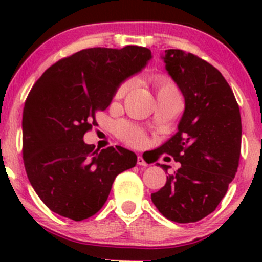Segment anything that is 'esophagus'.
Segmentation results:
<instances>
[{"label": "esophagus", "instance_id": "34e87169", "mask_svg": "<svg viewBox=\"0 0 262 262\" xmlns=\"http://www.w3.org/2000/svg\"><path fill=\"white\" fill-rule=\"evenodd\" d=\"M137 162H138V165H139V166H148V164H146L145 162V160H144L143 158H141V156H138V159H137Z\"/></svg>", "mask_w": 262, "mask_h": 262}]
</instances>
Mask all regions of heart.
<instances>
[{"instance_id":"obj_1","label":"heart","mask_w":262,"mask_h":262,"mask_svg":"<svg viewBox=\"0 0 262 262\" xmlns=\"http://www.w3.org/2000/svg\"><path fill=\"white\" fill-rule=\"evenodd\" d=\"M133 86V82L130 80L123 82L121 86L117 89L116 97L121 98L127 93L130 87ZM155 86H156V95H161V93H173V95H179L175 85L165 76H158L155 77ZM121 135L128 141L129 144L134 146H143L146 143V138L141 132L133 129L130 127H122Z\"/></svg>"}]
</instances>
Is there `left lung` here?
Masks as SVG:
<instances>
[{
	"label": "left lung",
	"instance_id": "obj_1",
	"mask_svg": "<svg viewBox=\"0 0 262 262\" xmlns=\"http://www.w3.org/2000/svg\"><path fill=\"white\" fill-rule=\"evenodd\" d=\"M161 59L185 98V111L177 133L156 150L155 159L165 152L181 167L151 201L165 218L193 223L217 208L235 176L242 118L230 86L214 66L180 49L165 50Z\"/></svg>",
	"mask_w": 262,
	"mask_h": 262
}]
</instances>
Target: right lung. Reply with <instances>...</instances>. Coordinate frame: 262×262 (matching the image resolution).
Returning a JSON list of instances; mask_svg holds the SVG:
<instances>
[{"mask_svg": "<svg viewBox=\"0 0 262 262\" xmlns=\"http://www.w3.org/2000/svg\"><path fill=\"white\" fill-rule=\"evenodd\" d=\"M152 58L148 48H90L50 66L23 110V160L29 182L50 210L80 222L106 203L117 175L137 164L122 146L95 149L83 135L95 112Z\"/></svg>", "mask_w": 262, "mask_h": 262, "instance_id": "add662e5", "label": "right lung"}]
</instances>
